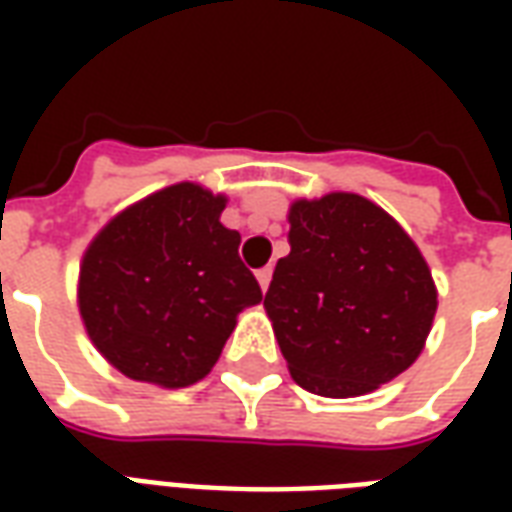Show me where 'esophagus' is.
Masks as SVG:
<instances>
[{
  "instance_id": "obj_1",
  "label": "esophagus",
  "mask_w": 512,
  "mask_h": 512,
  "mask_svg": "<svg viewBox=\"0 0 512 512\" xmlns=\"http://www.w3.org/2000/svg\"><path fill=\"white\" fill-rule=\"evenodd\" d=\"M271 274H274V268L266 266V268H260L257 271V282H260V288L268 290V285H271Z\"/></svg>"
}]
</instances>
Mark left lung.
<instances>
[{"label": "left lung", "mask_w": 512, "mask_h": 512, "mask_svg": "<svg viewBox=\"0 0 512 512\" xmlns=\"http://www.w3.org/2000/svg\"><path fill=\"white\" fill-rule=\"evenodd\" d=\"M290 255L266 307L293 381L323 397H356L422 354L436 285L406 230L359 194L290 205Z\"/></svg>", "instance_id": "8db88e82"}]
</instances>
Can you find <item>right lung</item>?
<instances>
[{"instance_id":"right-lung-1","label":"right lung","mask_w":512,"mask_h":512,"mask_svg":"<svg viewBox=\"0 0 512 512\" xmlns=\"http://www.w3.org/2000/svg\"><path fill=\"white\" fill-rule=\"evenodd\" d=\"M224 202L197 183H175L117 213L87 246L79 312L123 376L169 389L197 384L238 312L263 299L238 257L241 235L219 222Z\"/></svg>"}]
</instances>
